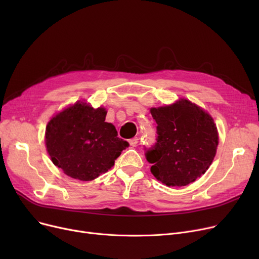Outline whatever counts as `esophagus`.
I'll return each instance as SVG.
<instances>
[{"mask_svg":"<svg viewBox=\"0 0 259 259\" xmlns=\"http://www.w3.org/2000/svg\"><path fill=\"white\" fill-rule=\"evenodd\" d=\"M129 143H130V146L135 147V146L138 145V143H139V139H138V138H133V139H131V140L129 141Z\"/></svg>","mask_w":259,"mask_h":259,"instance_id":"obj_1","label":"esophagus"}]
</instances>
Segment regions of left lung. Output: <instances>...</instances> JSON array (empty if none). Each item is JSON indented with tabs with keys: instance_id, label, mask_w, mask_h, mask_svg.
<instances>
[{
	"instance_id": "1",
	"label": "left lung",
	"mask_w": 259,
	"mask_h": 259,
	"mask_svg": "<svg viewBox=\"0 0 259 259\" xmlns=\"http://www.w3.org/2000/svg\"><path fill=\"white\" fill-rule=\"evenodd\" d=\"M156 121V143L146 149L155 179L166 186L193 183L208 170L219 145L213 118L188 100L152 108Z\"/></svg>"
}]
</instances>
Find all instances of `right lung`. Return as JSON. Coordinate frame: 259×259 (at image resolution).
Instances as JSON below:
<instances>
[{
    "mask_svg": "<svg viewBox=\"0 0 259 259\" xmlns=\"http://www.w3.org/2000/svg\"><path fill=\"white\" fill-rule=\"evenodd\" d=\"M104 108L76 103L52 117L46 127V147L51 160L65 174L92 181L114 166L129 143L117 138L115 127L106 122Z\"/></svg>",
    "mask_w": 259,
    "mask_h": 259,
    "instance_id": "obj_1",
    "label": "right lung"
}]
</instances>
